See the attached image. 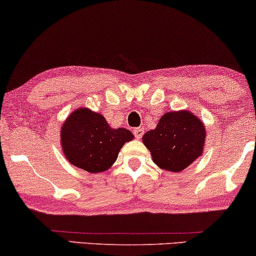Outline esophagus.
<instances>
[{"instance_id":"obj_1","label":"esophagus","mask_w":256,"mask_h":256,"mask_svg":"<svg viewBox=\"0 0 256 256\" xmlns=\"http://www.w3.org/2000/svg\"><path fill=\"white\" fill-rule=\"evenodd\" d=\"M132 132H134L136 138H141L142 135H144V128H140V127L135 128L134 130H132Z\"/></svg>"}]
</instances>
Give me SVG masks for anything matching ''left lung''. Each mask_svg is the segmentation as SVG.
<instances>
[{"label":"left lung","mask_w":256,"mask_h":256,"mask_svg":"<svg viewBox=\"0 0 256 256\" xmlns=\"http://www.w3.org/2000/svg\"><path fill=\"white\" fill-rule=\"evenodd\" d=\"M204 140V124L188 110L166 112L156 128L142 138L154 164L174 172H182L202 155Z\"/></svg>","instance_id":"8db88e82"}]
</instances>
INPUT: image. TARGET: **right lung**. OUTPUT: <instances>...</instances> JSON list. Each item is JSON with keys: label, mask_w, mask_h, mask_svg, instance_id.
Here are the masks:
<instances>
[{"label": "right lung", "mask_w": 256, "mask_h": 256, "mask_svg": "<svg viewBox=\"0 0 256 256\" xmlns=\"http://www.w3.org/2000/svg\"><path fill=\"white\" fill-rule=\"evenodd\" d=\"M60 138L66 158L89 172L110 168L124 144L134 140L130 130L112 128L104 115L88 108H78L68 116Z\"/></svg>", "instance_id": "right-lung-1"}]
</instances>
